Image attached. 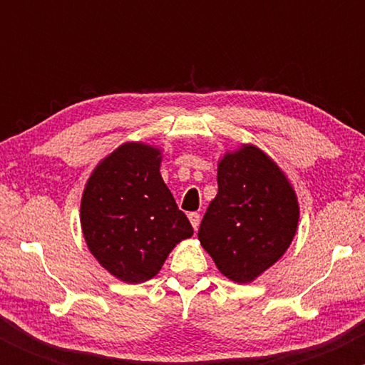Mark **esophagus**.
Returning <instances> with one entry per match:
<instances>
[{"instance_id":"obj_1","label":"esophagus","mask_w":365,"mask_h":365,"mask_svg":"<svg viewBox=\"0 0 365 365\" xmlns=\"http://www.w3.org/2000/svg\"><path fill=\"white\" fill-rule=\"evenodd\" d=\"M188 220H190V223H192V226H194V230L199 228V225H200V215H199V212H190V215H188Z\"/></svg>"}]
</instances>
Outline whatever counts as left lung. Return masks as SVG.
Instances as JSON below:
<instances>
[{"mask_svg": "<svg viewBox=\"0 0 365 365\" xmlns=\"http://www.w3.org/2000/svg\"><path fill=\"white\" fill-rule=\"evenodd\" d=\"M297 225L295 190L273 159L252 144L226 153L197 235L217 269L232 282H254L287 252Z\"/></svg>", "mask_w": 365, "mask_h": 365, "instance_id": "obj_1", "label": "left lung"}]
</instances>
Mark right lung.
I'll list each match as a JSON object with an SVG mask.
<instances>
[{
  "label": "right lung",
  "mask_w": 365,
  "mask_h": 365,
  "mask_svg": "<svg viewBox=\"0 0 365 365\" xmlns=\"http://www.w3.org/2000/svg\"><path fill=\"white\" fill-rule=\"evenodd\" d=\"M159 165L158 148L127 142L96 166L83 188L81 225L87 247L125 283L156 276L173 247L194 233Z\"/></svg>",
  "instance_id": "obj_1"
}]
</instances>
